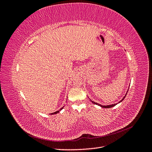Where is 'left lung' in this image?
<instances>
[{
  "mask_svg": "<svg viewBox=\"0 0 152 152\" xmlns=\"http://www.w3.org/2000/svg\"><path fill=\"white\" fill-rule=\"evenodd\" d=\"M129 90V89H128ZM128 90H127V92H128ZM127 93L126 94V95L124 96V97L122 99V100L121 101H120V102H119L118 103H121V102H122V101L124 99V98H126V95H127ZM91 100V99H90ZM91 102L93 103H94V104H97V105H99V106H100L101 107H102V108H112V107H114V106H115L116 104H117V103H115V104H110V105H102V104H98V103H95L94 102H93V101L92 100H91Z\"/></svg>",
  "mask_w": 152,
  "mask_h": 152,
  "instance_id": "1",
  "label": "left lung"
}]
</instances>
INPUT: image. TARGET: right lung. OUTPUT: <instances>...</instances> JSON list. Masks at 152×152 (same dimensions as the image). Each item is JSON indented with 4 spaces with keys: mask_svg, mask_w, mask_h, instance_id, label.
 <instances>
[{
    "mask_svg": "<svg viewBox=\"0 0 152 152\" xmlns=\"http://www.w3.org/2000/svg\"><path fill=\"white\" fill-rule=\"evenodd\" d=\"M63 107H62L60 110H59L58 111H56V112H54V113H50V115H53V114H56V113H59V111H61V110L63 108Z\"/></svg>",
    "mask_w": 152,
    "mask_h": 152,
    "instance_id": "right-lung-1",
    "label": "right lung"
}]
</instances>
